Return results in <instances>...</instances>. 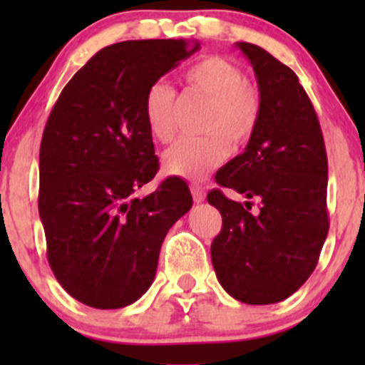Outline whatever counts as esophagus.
<instances>
[{
	"label": "esophagus",
	"instance_id": "obj_1",
	"mask_svg": "<svg viewBox=\"0 0 365 365\" xmlns=\"http://www.w3.org/2000/svg\"><path fill=\"white\" fill-rule=\"evenodd\" d=\"M190 192H192V197H194V201H196V203H203L205 196H206L203 187L192 183V185H190Z\"/></svg>",
	"mask_w": 365,
	"mask_h": 365
}]
</instances>
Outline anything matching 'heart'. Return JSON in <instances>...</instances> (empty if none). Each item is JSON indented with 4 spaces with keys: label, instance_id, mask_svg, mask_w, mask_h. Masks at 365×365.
Instances as JSON below:
<instances>
[{
    "label": "heart",
    "instance_id": "b5f03b06",
    "mask_svg": "<svg viewBox=\"0 0 365 365\" xmlns=\"http://www.w3.org/2000/svg\"><path fill=\"white\" fill-rule=\"evenodd\" d=\"M187 90L210 98L205 114L203 138H182L164 153L162 165L168 175L185 180H203L230 155V139L242 145L256 130L261 102L256 88L233 61L222 56H205L183 72ZM146 127L159 143H169L176 130V93L169 84L153 83L143 102Z\"/></svg>",
    "mask_w": 365,
    "mask_h": 365
}]
</instances>
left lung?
<instances>
[{"instance_id":"left-lung-1","label":"left lung","mask_w":365,"mask_h":365,"mask_svg":"<svg viewBox=\"0 0 365 365\" xmlns=\"http://www.w3.org/2000/svg\"><path fill=\"white\" fill-rule=\"evenodd\" d=\"M237 47L256 73L261 111L244 153L215 175L220 187L247 201L227 200L219 189L208 194L222 215L210 252L231 297L251 305L277 304L318 264L329 233V162L318 116L297 73L254 43ZM251 199L260 201L256 214Z\"/></svg>"}]
</instances>
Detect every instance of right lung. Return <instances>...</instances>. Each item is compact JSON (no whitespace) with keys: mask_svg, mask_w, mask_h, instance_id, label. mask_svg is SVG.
I'll list each match as a JSON object with an SVG mask.
<instances>
[{"mask_svg":"<svg viewBox=\"0 0 365 365\" xmlns=\"http://www.w3.org/2000/svg\"><path fill=\"white\" fill-rule=\"evenodd\" d=\"M197 49L187 40L104 47L49 114L38 213L54 277L84 305L120 309L145 295L169 227L192 206L180 180H164L145 197L135 190L159 169L143 114L146 90Z\"/></svg>","mask_w":365,"mask_h":365,"instance_id":"1","label":"right lung"}]
</instances>
